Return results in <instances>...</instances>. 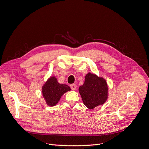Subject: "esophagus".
I'll return each mask as SVG.
<instances>
[{
	"mask_svg": "<svg viewBox=\"0 0 149 149\" xmlns=\"http://www.w3.org/2000/svg\"><path fill=\"white\" fill-rule=\"evenodd\" d=\"M70 87H71V89L75 90L76 89V88H77V86H76V84H72L70 85Z\"/></svg>",
	"mask_w": 149,
	"mask_h": 149,
	"instance_id": "esophagus-1",
	"label": "esophagus"
}]
</instances>
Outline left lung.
<instances>
[{
    "instance_id": "left-lung-1",
    "label": "left lung",
    "mask_w": 149,
    "mask_h": 149,
    "mask_svg": "<svg viewBox=\"0 0 149 149\" xmlns=\"http://www.w3.org/2000/svg\"><path fill=\"white\" fill-rule=\"evenodd\" d=\"M107 90L106 80L91 73L86 75L84 84L79 88L84 104L90 109L106 102Z\"/></svg>"
}]
</instances>
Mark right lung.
Returning a JSON list of instances; mask_svg holds the SVG:
<instances>
[{
    "mask_svg": "<svg viewBox=\"0 0 149 149\" xmlns=\"http://www.w3.org/2000/svg\"><path fill=\"white\" fill-rule=\"evenodd\" d=\"M71 89L68 85L60 84L55 77H51L42 88L43 96L48 106H53L60 101L61 97Z\"/></svg>",
    "mask_w": 149,
    "mask_h": 149,
    "instance_id": "obj_1",
    "label": "right lung"
}]
</instances>
